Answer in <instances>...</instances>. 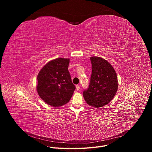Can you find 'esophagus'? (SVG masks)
I'll return each mask as SVG.
<instances>
[{"label":"esophagus","mask_w":152,"mask_h":152,"mask_svg":"<svg viewBox=\"0 0 152 152\" xmlns=\"http://www.w3.org/2000/svg\"><path fill=\"white\" fill-rule=\"evenodd\" d=\"M76 90H77V91H79V90H80V86H79V85H77L76 86Z\"/></svg>","instance_id":"esophagus-1"}]
</instances>
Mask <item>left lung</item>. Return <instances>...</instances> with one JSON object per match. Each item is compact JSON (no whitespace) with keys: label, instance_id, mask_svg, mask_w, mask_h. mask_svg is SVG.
Returning <instances> with one entry per match:
<instances>
[{"label":"left lung","instance_id":"obj_1","mask_svg":"<svg viewBox=\"0 0 152 152\" xmlns=\"http://www.w3.org/2000/svg\"><path fill=\"white\" fill-rule=\"evenodd\" d=\"M92 73L89 86L83 92V98L88 104L95 107L110 103L118 89V79L113 67L103 58H90Z\"/></svg>","mask_w":152,"mask_h":152}]
</instances>
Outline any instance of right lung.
<instances>
[{
	"mask_svg": "<svg viewBox=\"0 0 152 152\" xmlns=\"http://www.w3.org/2000/svg\"><path fill=\"white\" fill-rule=\"evenodd\" d=\"M69 62L68 58L52 60L38 75V94L42 100L52 106L58 107L68 103L75 90L68 70Z\"/></svg>",
	"mask_w": 152,
	"mask_h": 152,
	"instance_id": "1",
	"label": "right lung"
}]
</instances>
